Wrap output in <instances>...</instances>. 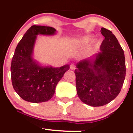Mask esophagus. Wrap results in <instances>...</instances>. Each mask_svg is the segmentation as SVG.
Instances as JSON below:
<instances>
[{
  "label": "esophagus",
  "mask_w": 133,
  "mask_h": 133,
  "mask_svg": "<svg viewBox=\"0 0 133 133\" xmlns=\"http://www.w3.org/2000/svg\"><path fill=\"white\" fill-rule=\"evenodd\" d=\"M70 69L72 70H74L75 69V65L74 63H71V65H70Z\"/></svg>",
  "instance_id": "obj_1"
}]
</instances>
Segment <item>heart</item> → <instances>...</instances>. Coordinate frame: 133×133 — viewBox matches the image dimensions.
I'll return each instance as SVG.
<instances>
[{
	"mask_svg": "<svg viewBox=\"0 0 133 133\" xmlns=\"http://www.w3.org/2000/svg\"><path fill=\"white\" fill-rule=\"evenodd\" d=\"M93 40V36L88 35L82 37V38L78 39L76 41V43L79 45H87ZM98 46V43L96 42L95 43V47H97Z\"/></svg>",
	"mask_w": 133,
	"mask_h": 133,
	"instance_id": "1",
	"label": "heart"
}]
</instances>
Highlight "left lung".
Masks as SVG:
<instances>
[{"mask_svg": "<svg viewBox=\"0 0 133 133\" xmlns=\"http://www.w3.org/2000/svg\"><path fill=\"white\" fill-rule=\"evenodd\" d=\"M104 39L100 52L76 64V88L79 99L91 107H101L113 100L126 76L124 51L115 35L101 28Z\"/></svg>", "mask_w": 133, "mask_h": 133, "instance_id": "1", "label": "left lung"}]
</instances>
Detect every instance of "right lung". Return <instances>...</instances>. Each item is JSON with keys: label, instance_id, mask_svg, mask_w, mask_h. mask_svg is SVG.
Wrapping results in <instances>:
<instances>
[{"label": "right lung", "instance_id": "obj_1", "mask_svg": "<svg viewBox=\"0 0 133 133\" xmlns=\"http://www.w3.org/2000/svg\"><path fill=\"white\" fill-rule=\"evenodd\" d=\"M56 32L51 26L33 25L15 48L11 63V79L15 91L25 101L42 103L50 99L58 83L69 70V65L57 68L42 66L33 57L37 35L50 36Z\"/></svg>", "mask_w": 133, "mask_h": 133}]
</instances>
